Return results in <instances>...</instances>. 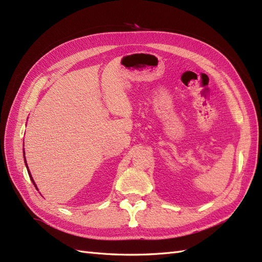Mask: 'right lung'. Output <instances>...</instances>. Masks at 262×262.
I'll return each instance as SVG.
<instances>
[{
  "label": "right lung",
  "mask_w": 262,
  "mask_h": 262,
  "mask_svg": "<svg viewBox=\"0 0 262 262\" xmlns=\"http://www.w3.org/2000/svg\"><path fill=\"white\" fill-rule=\"evenodd\" d=\"M24 161H25V165H27V168H28V164H27V160H25V157H24ZM28 172H29V176H30V178H31L32 182H33V184H34V186H35L34 180H33V178H32V176H31V173H30V170H29V168H28ZM35 188H36V186H35Z\"/></svg>",
  "instance_id": "1"
}]
</instances>
